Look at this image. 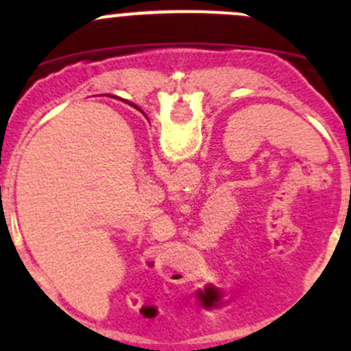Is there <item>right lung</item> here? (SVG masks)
Returning a JSON list of instances; mask_svg holds the SVG:
<instances>
[{
  "label": "right lung",
  "instance_id": "right-lung-1",
  "mask_svg": "<svg viewBox=\"0 0 351 351\" xmlns=\"http://www.w3.org/2000/svg\"><path fill=\"white\" fill-rule=\"evenodd\" d=\"M125 104H129V105H130V107H134V108H137V107H136V105H134V104H130V101H125ZM137 110H139V108H137Z\"/></svg>",
  "mask_w": 351,
  "mask_h": 351
}]
</instances>
